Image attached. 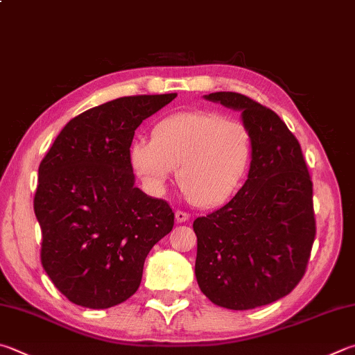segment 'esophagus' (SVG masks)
Here are the masks:
<instances>
[{
  "label": "esophagus",
  "mask_w": 355,
  "mask_h": 355,
  "mask_svg": "<svg viewBox=\"0 0 355 355\" xmlns=\"http://www.w3.org/2000/svg\"><path fill=\"white\" fill-rule=\"evenodd\" d=\"M175 220H177V223H183L186 220H189V214H188V212H183V211H177L175 212Z\"/></svg>",
  "instance_id": "1"
}]
</instances>
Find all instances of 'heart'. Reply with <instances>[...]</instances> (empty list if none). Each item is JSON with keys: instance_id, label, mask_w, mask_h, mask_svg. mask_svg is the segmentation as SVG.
I'll return each instance as SVG.
<instances>
[{"instance_id": "1", "label": "heart", "mask_w": 355, "mask_h": 355, "mask_svg": "<svg viewBox=\"0 0 355 355\" xmlns=\"http://www.w3.org/2000/svg\"><path fill=\"white\" fill-rule=\"evenodd\" d=\"M253 139L242 121L217 112H178L159 119L152 139H135L128 159L150 194H161L177 169L186 197L205 208L236 194L247 175Z\"/></svg>"}]
</instances>
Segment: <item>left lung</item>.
<instances>
[{"mask_svg":"<svg viewBox=\"0 0 355 355\" xmlns=\"http://www.w3.org/2000/svg\"><path fill=\"white\" fill-rule=\"evenodd\" d=\"M248 127V178L222 208L194 220L196 278L214 304L248 311L288 295L304 276L315 218L312 182L298 139L270 108L247 96H205Z\"/></svg>","mask_w":355,"mask_h":355,"instance_id":"left-lung-1","label":"left lung"}]
</instances>
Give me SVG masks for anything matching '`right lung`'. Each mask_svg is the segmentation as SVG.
Segmentation results:
<instances>
[{"label": "right lung", "instance_id": "right-lung-1", "mask_svg": "<svg viewBox=\"0 0 355 355\" xmlns=\"http://www.w3.org/2000/svg\"><path fill=\"white\" fill-rule=\"evenodd\" d=\"M175 98L128 96L89 108L62 128L38 167L42 263L77 306L130 298L149 251L172 231L171 206L135 186L128 150L141 122Z\"/></svg>", "mask_w": 355, "mask_h": 355}]
</instances>
